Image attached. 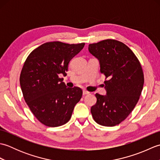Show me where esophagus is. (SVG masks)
I'll return each mask as SVG.
<instances>
[{"label": "esophagus", "instance_id": "obj_1", "mask_svg": "<svg viewBox=\"0 0 160 160\" xmlns=\"http://www.w3.org/2000/svg\"><path fill=\"white\" fill-rule=\"evenodd\" d=\"M88 94H89V91H87L86 90H83V95H88Z\"/></svg>", "mask_w": 160, "mask_h": 160}]
</instances>
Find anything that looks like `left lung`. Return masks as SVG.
Masks as SVG:
<instances>
[{"mask_svg":"<svg viewBox=\"0 0 160 160\" xmlns=\"http://www.w3.org/2000/svg\"><path fill=\"white\" fill-rule=\"evenodd\" d=\"M89 52L99 61L107 94H96L91 113L98 124L113 127L124 120L140 99L144 73L137 57L128 47L115 40L90 44Z\"/></svg>","mask_w":160,"mask_h":160,"instance_id":"8db88e82","label":"left lung"}]
</instances>
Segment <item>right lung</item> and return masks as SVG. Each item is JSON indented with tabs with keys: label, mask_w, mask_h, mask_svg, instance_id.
Masks as SVG:
<instances>
[{
	"label": "right lung",
	"mask_w": 160,
	"mask_h": 160,
	"mask_svg": "<svg viewBox=\"0 0 160 160\" xmlns=\"http://www.w3.org/2000/svg\"><path fill=\"white\" fill-rule=\"evenodd\" d=\"M84 46L58 41L44 43L24 64L20 76L24 99L35 117L47 127L66 124L82 98L80 88L67 87L59 76H67L70 60Z\"/></svg>",
	"instance_id": "obj_1"
}]
</instances>
